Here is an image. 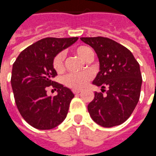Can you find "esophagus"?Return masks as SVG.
<instances>
[{
	"mask_svg": "<svg viewBox=\"0 0 156 156\" xmlns=\"http://www.w3.org/2000/svg\"><path fill=\"white\" fill-rule=\"evenodd\" d=\"M72 92H73V94H80V90L73 89V90H72Z\"/></svg>",
	"mask_w": 156,
	"mask_h": 156,
	"instance_id": "34e87169",
	"label": "esophagus"
}]
</instances>
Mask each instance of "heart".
Wrapping results in <instances>:
<instances>
[{
	"label": "heart",
	"instance_id": "heart-1",
	"mask_svg": "<svg viewBox=\"0 0 156 156\" xmlns=\"http://www.w3.org/2000/svg\"><path fill=\"white\" fill-rule=\"evenodd\" d=\"M75 51L77 55L84 61H89L93 59L94 52L92 49L85 45H80L76 48ZM64 59L65 55L62 52H59L55 55L53 60V67L57 73L64 72ZM92 74L89 72H82L78 74H68L64 78V83L67 87L72 89H81L87 85L92 80Z\"/></svg>",
	"mask_w": 156,
	"mask_h": 156
}]
</instances>
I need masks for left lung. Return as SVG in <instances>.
Instances as JSON below:
<instances>
[{
  "mask_svg": "<svg viewBox=\"0 0 156 156\" xmlns=\"http://www.w3.org/2000/svg\"><path fill=\"white\" fill-rule=\"evenodd\" d=\"M96 52L100 72L93 84L108 88L107 94L95 92L88 111L94 122L110 128L123 124L132 115L139 101L142 74L139 63L130 50L107 37H81Z\"/></svg>",
  "mask_w": 156,
  "mask_h": 156,
  "instance_id": "1",
  "label": "left lung"
}]
</instances>
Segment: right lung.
Wrapping results in <instances>:
<instances>
[{
  "instance_id": "obj_1",
  "label": "right lung",
  "mask_w": 156,
  "mask_h": 156,
  "mask_svg": "<svg viewBox=\"0 0 156 156\" xmlns=\"http://www.w3.org/2000/svg\"><path fill=\"white\" fill-rule=\"evenodd\" d=\"M78 37H46L23 50L13 64L11 86L19 113L31 126L51 129L63 121L74 94L53 80L57 76L53 60L58 53L76 41ZM52 86L58 94L48 96Z\"/></svg>"
}]
</instances>
